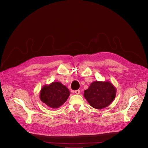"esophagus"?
I'll use <instances>...</instances> for the list:
<instances>
[{
	"label": "esophagus",
	"mask_w": 148,
	"mask_h": 148,
	"mask_svg": "<svg viewBox=\"0 0 148 148\" xmlns=\"http://www.w3.org/2000/svg\"><path fill=\"white\" fill-rule=\"evenodd\" d=\"M75 93L76 94H79V93H80V91H79V90H76V91H75Z\"/></svg>",
	"instance_id": "1"
}]
</instances>
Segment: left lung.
<instances>
[{
	"label": "left lung",
	"mask_w": 148,
	"mask_h": 148,
	"mask_svg": "<svg viewBox=\"0 0 148 148\" xmlns=\"http://www.w3.org/2000/svg\"><path fill=\"white\" fill-rule=\"evenodd\" d=\"M116 93V89L110 81H95L84 91V97L92 107L101 110L107 107L113 102Z\"/></svg>",
	"instance_id": "8db88e82"
}]
</instances>
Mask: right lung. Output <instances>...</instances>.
<instances>
[{
  "mask_svg": "<svg viewBox=\"0 0 148 148\" xmlns=\"http://www.w3.org/2000/svg\"><path fill=\"white\" fill-rule=\"evenodd\" d=\"M70 92L66 86L60 82H53L45 85L40 92V100L51 108H58L70 96Z\"/></svg>",
  "mask_w": 148,
  "mask_h": 148,
  "instance_id": "obj_1",
  "label": "right lung"
}]
</instances>
